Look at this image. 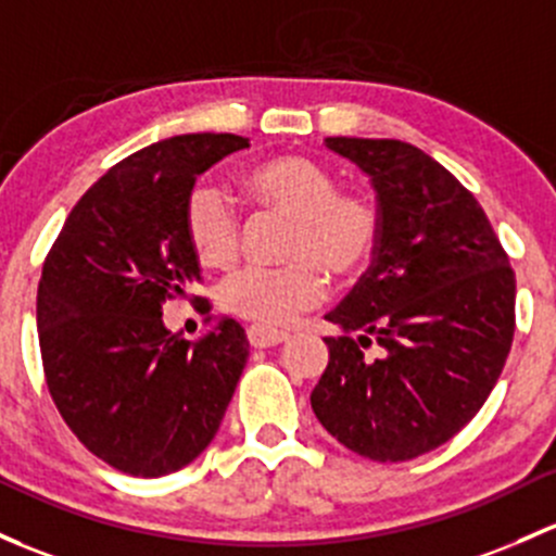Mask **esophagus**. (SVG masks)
<instances>
[{
    "label": "esophagus",
    "instance_id": "1",
    "mask_svg": "<svg viewBox=\"0 0 556 556\" xmlns=\"http://www.w3.org/2000/svg\"><path fill=\"white\" fill-rule=\"evenodd\" d=\"M248 338L255 349H268V346H279V343L288 341V332L271 330V327H263V325H250Z\"/></svg>",
    "mask_w": 556,
    "mask_h": 556
}]
</instances>
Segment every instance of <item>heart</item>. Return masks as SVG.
Returning <instances> with one entry per match:
<instances>
[{"label":"heart","mask_w":556,"mask_h":556,"mask_svg":"<svg viewBox=\"0 0 556 556\" xmlns=\"http://www.w3.org/2000/svg\"><path fill=\"white\" fill-rule=\"evenodd\" d=\"M250 189L263 207L293 220L282 266H248L220 285L231 314L261 325H288L325 298L327 277L365 271L381 244V213L362 191H341L327 167L285 154L250 170ZM184 229L197 261L226 268L242 244V215L229 191L200 180L186 197Z\"/></svg>","instance_id":"heart-1"}]
</instances>
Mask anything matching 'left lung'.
<instances>
[{"mask_svg": "<svg viewBox=\"0 0 556 556\" xmlns=\"http://www.w3.org/2000/svg\"><path fill=\"white\" fill-rule=\"evenodd\" d=\"M370 175L381 244L336 312L312 391L319 424L381 464L453 440L498 383L514 338V268L469 189L391 138H327ZM378 342L382 354L366 349Z\"/></svg>", "mask_w": 556, "mask_h": 556, "instance_id": "left-lung-1", "label": "left lung"}]
</instances>
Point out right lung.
Masks as SVG:
<instances>
[{"mask_svg": "<svg viewBox=\"0 0 556 556\" xmlns=\"http://www.w3.org/2000/svg\"><path fill=\"white\" fill-rule=\"evenodd\" d=\"M248 138L194 132L116 162L81 194L52 242L37 293L39 352L58 413L114 469L165 477L213 442L248 362L231 317L194 341L173 336L162 308L204 301L184 229L197 175Z\"/></svg>", "mask_w": 556, "mask_h": 556, "instance_id": "obj_1", "label": "right lung"}]
</instances>
